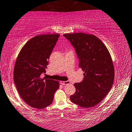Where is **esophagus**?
I'll list each match as a JSON object with an SVG mask.
<instances>
[{"label":"esophagus","instance_id":"34e87169","mask_svg":"<svg viewBox=\"0 0 132 132\" xmlns=\"http://www.w3.org/2000/svg\"><path fill=\"white\" fill-rule=\"evenodd\" d=\"M60 83L62 85H66L71 84V82H70L69 81H60Z\"/></svg>","mask_w":132,"mask_h":132}]
</instances>
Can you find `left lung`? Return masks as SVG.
Instances as JSON below:
<instances>
[{"instance_id":"1","label":"left lung","mask_w":132,"mask_h":132,"mask_svg":"<svg viewBox=\"0 0 132 132\" xmlns=\"http://www.w3.org/2000/svg\"><path fill=\"white\" fill-rule=\"evenodd\" d=\"M63 36L74 47L78 66L85 71L83 80L74 83L76 91L70 99L81 107H93L112 88L114 71L110 54L104 44L93 35L80 32Z\"/></svg>"}]
</instances>
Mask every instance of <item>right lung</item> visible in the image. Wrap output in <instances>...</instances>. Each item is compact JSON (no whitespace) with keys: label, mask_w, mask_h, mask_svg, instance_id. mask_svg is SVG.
<instances>
[{"label":"right lung","mask_w":132,"mask_h":132,"mask_svg":"<svg viewBox=\"0 0 132 132\" xmlns=\"http://www.w3.org/2000/svg\"><path fill=\"white\" fill-rule=\"evenodd\" d=\"M59 34L39 35L27 41L20 51L14 68V82L18 93L30 106L42 109L52 103L58 81L41 75L46 73L49 59Z\"/></svg>","instance_id":"right-lung-1"}]
</instances>
